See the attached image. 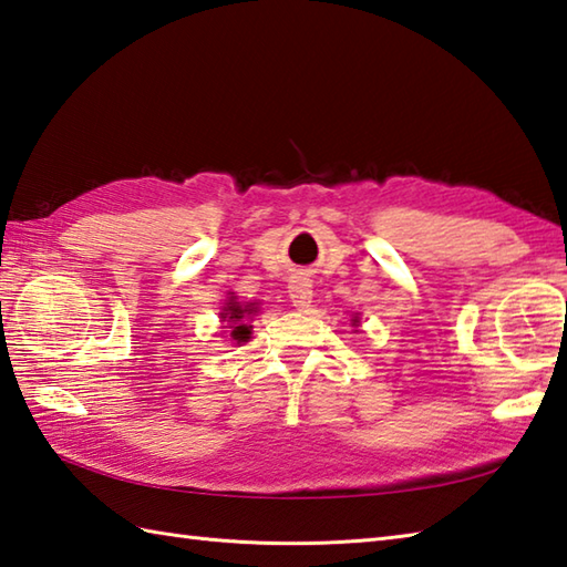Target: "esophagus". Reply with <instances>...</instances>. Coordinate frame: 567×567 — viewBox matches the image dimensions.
<instances>
[{
    "label": "esophagus",
    "instance_id": "obj_1",
    "mask_svg": "<svg viewBox=\"0 0 567 567\" xmlns=\"http://www.w3.org/2000/svg\"><path fill=\"white\" fill-rule=\"evenodd\" d=\"M287 292H290V302L299 309L305 311L311 307V297H315V292H311V280L305 275H297L295 280L290 282V287H287Z\"/></svg>",
    "mask_w": 567,
    "mask_h": 567
}]
</instances>
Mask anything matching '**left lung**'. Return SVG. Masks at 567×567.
Returning <instances> with one entry per match:
<instances>
[{"label": "left lung", "instance_id": "8db88e82", "mask_svg": "<svg viewBox=\"0 0 567 567\" xmlns=\"http://www.w3.org/2000/svg\"><path fill=\"white\" fill-rule=\"evenodd\" d=\"M353 323H358V317H355V319H353Z\"/></svg>", "mask_w": 567, "mask_h": 567}]
</instances>
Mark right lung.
Wrapping results in <instances>:
<instances>
[{
    "instance_id": "add662e5",
    "label": "right lung",
    "mask_w": 567,
    "mask_h": 567,
    "mask_svg": "<svg viewBox=\"0 0 567 567\" xmlns=\"http://www.w3.org/2000/svg\"><path fill=\"white\" fill-rule=\"evenodd\" d=\"M258 315V302H238V297L231 292V297L226 299V305L221 309V321H226L231 329V339L236 343H246L250 339V321Z\"/></svg>"
}]
</instances>
